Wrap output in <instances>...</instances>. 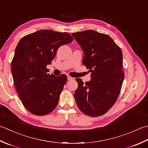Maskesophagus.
Instances as JSON below:
<instances>
[{"label":"esophagus","instance_id":"obj_1","mask_svg":"<svg viewBox=\"0 0 148 148\" xmlns=\"http://www.w3.org/2000/svg\"><path fill=\"white\" fill-rule=\"evenodd\" d=\"M67 78H68V80H72L74 79V78L71 77H70V76H69V75H68Z\"/></svg>","mask_w":148,"mask_h":148}]
</instances>
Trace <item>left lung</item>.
Here are the masks:
<instances>
[{"mask_svg":"<svg viewBox=\"0 0 148 148\" xmlns=\"http://www.w3.org/2000/svg\"><path fill=\"white\" fill-rule=\"evenodd\" d=\"M71 34L84 51L83 64L91 72L89 82L76 79L75 101L86 115L101 116L115 103L121 89L125 78L122 51L109 36L93 30Z\"/></svg>","mask_w":148,"mask_h":148,"instance_id":"left-lung-1","label":"left lung"}]
</instances>
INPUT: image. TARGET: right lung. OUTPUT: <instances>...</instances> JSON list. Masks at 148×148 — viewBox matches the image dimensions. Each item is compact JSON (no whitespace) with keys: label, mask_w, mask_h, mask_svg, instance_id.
I'll use <instances>...</instances> for the list:
<instances>
[{"label":"right lung","mask_w":148,"mask_h":148,"mask_svg":"<svg viewBox=\"0 0 148 148\" xmlns=\"http://www.w3.org/2000/svg\"><path fill=\"white\" fill-rule=\"evenodd\" d=\"M73 40L68 32L41 30L18 43L11 62L15 88L23 106L34 115H46L57 105L67 77L49 74L47 66L60 47Z\"/></svg>","instance_id":"add662e5"}]
</instances>
